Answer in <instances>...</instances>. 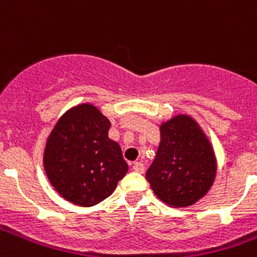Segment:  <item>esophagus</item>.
I'll return each instance as SVG.
<instances>
[{"instance_id": "esophagus-1", "label": "esophagus", "mask_w": 257, "mask_h": 257, "mask_svg": "<svg viewBox=\"0 0 257 257\" xmlns=\"http://www.w3.org/2000/svg\"><path fill=\"white\" fill-rule=\"evenodd\" d=\"M134 171H135V172L143 173V172H145V165H143L142 162H135V164H134Z\"/></svg>"}]
</instances>
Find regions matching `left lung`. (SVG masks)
<instances>
[{"instance_id":"left-lung-1","label":"left lung","mask_w":257,"mask_h":257,"mask_svg":"<svg viewBox=\"0 0 257 257\" xmlns=\"http://www.w3.org/2000/svg\"><path fill=\"white\" fill-rule=\"evenodd\" d=\"M216 160L197 122L176 115L161 126V143L146 179L158 198L182 208L197 202L215 180Z\"/></svg>"}]
</instances>
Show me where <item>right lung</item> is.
I'll return each instance as SVG.
<instances>
[{
	"label": "right lung",
	"instance_id": "add662e5",
	"mask_svg": "<svg viewBox=\"0 0 257 257\" xmlns=\"http://www.w3.org/2000/svg\"><path fill=\"white\" fill-rule=\"evenodd\" d=\"M110 121L95 106L68 110L49 135L44 153L45 172L63 198L93 206L110 197L128 172L117 142L108 139Z\"/></svg>",
	"mask_w": 257,
	"mask_h": 257
}]
</instances>
